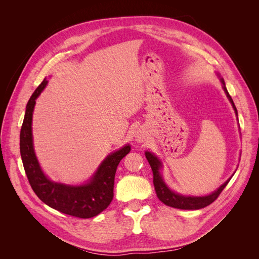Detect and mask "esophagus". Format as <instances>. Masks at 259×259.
<instances>
[{
    "mask_svg": "<svg viewBox=\"0 0 259 259\" xmlns=\"http://www.w3.org/2000/svg\"><path fill=\"white\" fill-rule=\"evenodd\" d=\"M135 139H136V142H138V143H143V142H145V139H146V134H145V132H144L143 130H138V131L136 132Z\"/></svg>",
    "mask_w": 259,
    "mask_h": 259,
    "instance_id": "obj_1",
    "label": "esophagus"
}]
</instances>
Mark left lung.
Wrapping results in <instances>:
<instances>
[{
  "instance_id": "obj_1",
  "label": "left lung",
  "mask_w": 259,
  "mask_h": 259,
  "mask_svg": "<svg viewBox=\"0 0 259 259\" xmlns=\"http://www.w3.org/2000/svg\"><path fill=\"white\" fill-rule=\"evenodd\" d=\"M221 81L223 83V89L226 93V95H227V97H228L230 103L232 104L234 111H236V114L238 115L237 108H236V106H234L233 100H232L231 96L229 95L228 91H227V89H226L224 79H221ZM145 154H146V158H147L149 164H150L152 173H153V185H154L156 195H158V198L160 199V201H162L164 203V204L167 206H170V207L180 208V209H200V208L205 207V206L209 205L210 203H213L219 197V194L222 193V191L225 189L227 184H228L229 180L231 179V178H229L225 184H223L221 187H219L216 191H214L213 193H210L208 195H204V197H191V195L179 194V193L171 191L166 186V184L164 183V180L160 173V169L162 167L161 161L151 152L146 151Z\"/></svg>"
}]
</instances>
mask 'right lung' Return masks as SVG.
<instances>
[{"label":"right lung","mask_w":259,"mask_h":259,"mask_svg":"<svg viewBox=\"0 0 259 259\" xmlns=\"http://www.w3.org/2000/svg\"><path fill=\"white\" fill-rule=\"evenodd\" d=\"M46 84L48 81L44 79L30 97L26 107L25 119L20 131V155L23 168L31 188L46 205L70 216L94 217L100 214L111 203L116 167L131 151V146L126 145L120 150L109 154L89 183L70 186L52 182L44 175L37 162L32 139V115L35 99L45 89Z\"/></svg>","instance_id":"add662e5"}]
</instances>
